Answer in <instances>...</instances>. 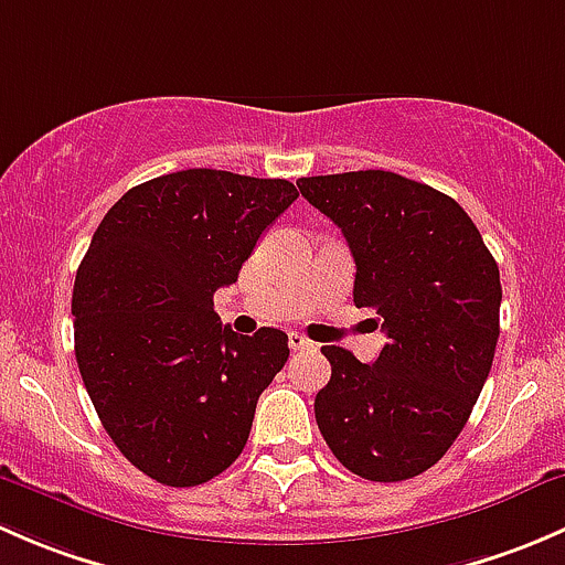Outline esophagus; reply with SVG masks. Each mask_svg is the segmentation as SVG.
<instances>
[{"label":"esophagus","mask_w":565,"mask_h":565,"mask_svg":"<svg viewBox=\"0 0 565 565\" xmlns=\"http://www.w3.org/2000/svg\"><path fill=\"white\" fill-rule=\"evenodd\" d=\"M289 347H292L295 352L315 350V341H309V339H306L303 333H289Z\"/></svg>","instance_id":"obj_1"}]
</instances>
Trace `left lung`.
Listing matches in <instances>:
<instances>
[{
  "instance_id": "1",
  "label": "left lung",
  "mask_w": 565,
  "mask_h": 565,
  "mask_svg": "<svg viewBox=\"0 0 565 565\" xmlns=\"http://www.w3.org/2000/svg\"><path fill=\"white\" fill-rule=\"evenodd\" d=\"M298 188L347 237L352 298L388 335L374 363L322 347L330 383L315 398L319 431L355 476H420L454 446L492 369L498 262L470 215L424 182L366 169L300 177Z\"/></svg>"
}]
</instances>
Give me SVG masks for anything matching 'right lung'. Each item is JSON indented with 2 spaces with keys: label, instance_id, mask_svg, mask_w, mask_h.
Listing matches in <instances>:
<instances>
[{
  "label": "right lung",
  "instance_id": "obj_1",
  "mask_svg": "<svg viewBox=\"0 0 565 565\" xmlns=\"http://www.w3.org/2000/svg\"><path fill=\"white\" fill-rule=\"evenodd\" d=\"M298 199L289 180L185 169L130 188L104 215L73 284L84 388L122 457L196 487L243 454L287 333L237 335L213 309L262 232Z\"/></svg>",
  "mask_w": 565,
  "mask_h": 565
}]
</instances>
